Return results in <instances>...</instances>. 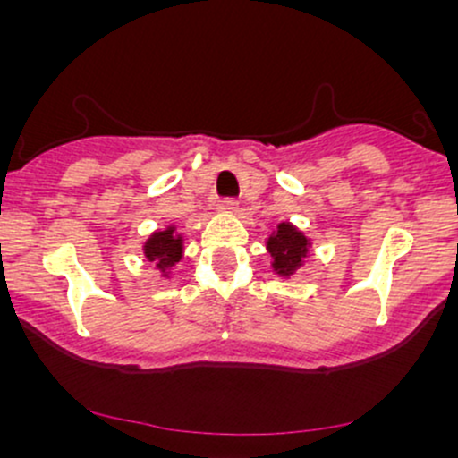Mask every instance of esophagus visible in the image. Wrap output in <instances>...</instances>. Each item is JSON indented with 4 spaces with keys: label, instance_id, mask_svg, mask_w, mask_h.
Returning <instances> with one entry per match:
<instances>
[{
    "label": "esophagus",
    "instance_id": "34e87169",
    "mask_svg": "<svg viewBox=\"0 0 458 458\" xmlns=\"http://www.w3.org/2000/svg\"><path fill=\"white\" fill-rule=\"evenodd\" d=\"M236 207H239V204H236V199H219V204H217V211L219 213H234L236 211Z\"/></svg>",
    "mask_w": 458,
    "mask_h": 458
}]
</instances>
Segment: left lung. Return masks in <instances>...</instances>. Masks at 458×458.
Wrapping results in <instances>:
<instances>
[{
  "instance_id": "1",
  "label": "left lung",
  "mask_w": 458,
  "mask_h": 458,
  "mask_svg": "<svg viewBox=\"0 0 458 458\" xmlns=\"http://www.w3.org/2000/svg\"><path fill=\"white\" fill-rule=\"evenodd\" d=\"M265 247L271 256V271L277 277L291 280L306 265L310 250H312V239L286 219V222H277L269 230Z\"/></svg>"
}]
</instances>
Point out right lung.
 <instances>
[{
	"mask_svg": "<svg viewBox=\"0 0 458 458\" xmlns=\"http://www.w3.org/2000/svg\"><path fill=\"white\" fill-rule=\"evenodd\" d=\"M141 254L155 265L163 280H170L172 269H174L176 262L182 260V254H185V234L178 230L176 224H167L165 228L148 234V239L141 243Z\"/></svg>",
	"mask_w": 458,
	"mask_h": 458,
	"instance_id": "add662e5",
	"label": "right lung"
}]
</instances>
